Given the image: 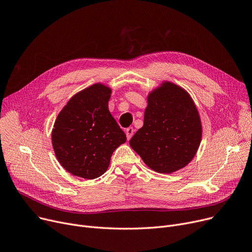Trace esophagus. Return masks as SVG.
Instances as JSON below:
<instances>
[{"label":"esophagus","instance_id":"obj_1","mask_svg":"<svg viewBox=\"0 0 252 252\" xmlns=\"http://www.w3.org/2000/svg\"><path fill=\"white\" fill-rule=\"evenodd\" d=\"M133 132H135V129H133L132 126H129V127H127V128L126 129V135L127 140H129V139L132 137Z\"/></svg>","mask_w":252,"mask_h":252}]
</instances>
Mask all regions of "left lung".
<instances>
[{
	"label": "left lung",
	"mask_w": 252,
	"mask_h": 252,
	"mask_svg": "<svg viewBox=\"0 0 252 252\" xmlns=\"http://www.w3.org/2000/svg\"><path fill=\"white\" fill-rule=\"evenodd\" d=\"M144 126L129 145L145 164L159 173L186 167L202 140V123L190 95L171 82L148 95Z\"/></svg>",
	"instance_id": "1"
}]
</instances>
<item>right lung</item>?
<instances>
[{"label":"right lung","instance_id":"add662e5","mask_svg":"<svg viewBox=\"0 0 252 252\" xmlns=\"http://www.w3.org/2000/svg\"><path fill=\"white\" fill-rule=\"evenodd\" d=\"M111 89L103 84L75 94L59 113L52 132L56 156L75 176L94 179L108 168L126 136L108 109Z\"/></svg>","mask_w":252,"mask_h":252}]
</instances>
